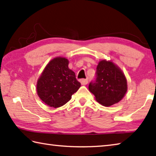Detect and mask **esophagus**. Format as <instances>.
Listing matches in <instances>:
<instances>
[{"instance_id": "obj_1", "label": "esophagus", "mask_w": 156, "mask_h": 156, "mask_svg": "<svg viewBox=\"0 0 156 156\" xmlns=\"http://www.w3.org/2000/svg\"><path fill=\"white\" fill-rule=\"evenodd\" d=\"M88 79H83V80H81V84H83V85H85L88 83Z\"/></svg>"}]
</instances>
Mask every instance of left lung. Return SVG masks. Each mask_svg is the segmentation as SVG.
Instances as JSON below:
<instances>
[{"label": "left lung", "mask_w": 156, "mask_h": 156, "mask_svg": "<svg viewBox=\"0 0 156 156\" xmlns=\"http://www.w3.org/2000/svg\"><path fill=\"white\" fill-rule=\"evenodd\" d=\"M95 73V80L90 82L89 89L99 103L110 106L122 100L127 90V80L117 66L102 60L98 63Z\"/></svg>", "instance_id": "8db88e82"}]
</instances>
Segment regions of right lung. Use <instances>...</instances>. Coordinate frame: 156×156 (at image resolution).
<instances>
[{"label": "right lung", "instance_id": "right-lung-1", "mask_svg": "<svg viewBox=\"0 0 156 156\" xmlns=\"http://www.w3.org/2000/svg\"><path fill=\"white\" fill-rule=\"evenodd\" d=\"M69 61L56 57L50 61L37 84L39 98L50 107L58 108L69 101L80 87L75 73L68 67Z\"/></svg>", "mask_w": 156, "mask_h": 156}]
</instances>
